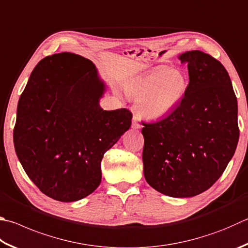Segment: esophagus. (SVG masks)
<instances>
[{"label": "esophagus", "mask_w": 248, "mask_h": 248, "mask_svg": "<svg viewBox=\"0 0 248 248\" xmlns=\"http://www.w3.org/2000/svg\"><path fill=\"white\" fill-rule=\"evenodd\" d=\"M131 127H132V129H140V128H141V124H139V121L137 120V118H133Z\"/></svg>", "instance_id": "obj_1"}]
</instances>
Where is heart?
Wrapping results in <instances>:
<instances>
[{
    "label": "heart",
    "mask_w": 248,
    "mask_h": 248,
    "mask_svg": "<svg viewBox=\"0 0 248 248\" xmlns=\"http://www.w3.org/2000/svg\"><path fill=\"white\" fill-rule=\"evenodd\" d=\"M186 90V76L182 71L171 68L155 69L125 83L128 95L140 101V115L148 120L167 116L180 104Z\"/></svg>",
    "instance_id": "b5f03b06"
}]
</instances>
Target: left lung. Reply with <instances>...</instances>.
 Masks as SVG:
<instances>
[{"mask_svg":"<svg viewBox=\"0 0 248 248\" xmlns=\"http://www.w3.org/2000/svg\"><path fill=\"white\" fill-rule=\"evenodd\" d=\"M190 82L166 118L143 124L144 177L161 194L192 197L221 177L235 153L237 100L228 71L202 51L179 55Z\"/></svg>","mask_w":248,"mask_h":248,"instance_id":"obj_1","label":"left lung"}]
</instances>
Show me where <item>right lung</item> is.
Here are the masks:
<instances>
[{
  "mask_svg": "<svg viewBox=\"0 0 248 248\" xmlns=\"http://www.w3.org/2000/svg\"><path fill=\"white\" fill-rule=\"evenodd\" d=\"M107 85L93 62L64 52L39 62L17 106L14 146L40 191L60 202L91 194L105 153L131 125L128 109L104 110Z\"/></svg>",
  "mask_w": 248,
  "mask_h": 248,
  "instance_id": "1",
  "label": "right lung"
}]
</instances>
